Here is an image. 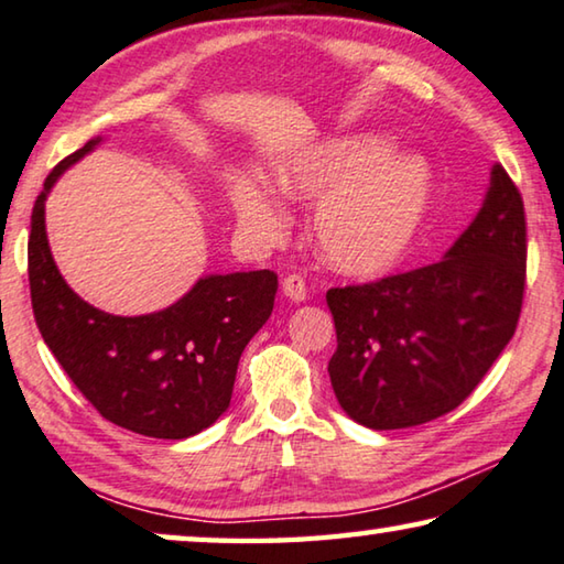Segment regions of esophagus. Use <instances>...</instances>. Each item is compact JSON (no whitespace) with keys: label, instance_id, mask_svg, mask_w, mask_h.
Here are the masks:
<instances>
[{"label":"esophagus","instance_id":"34e87169","mask_svg":"<svg viewBox=\"0 0 564 564\" xmlns=\"http://www.w3.org/2000/svg\"><path fill=\"white\" fill-rule=\"evenodd\" d=\"M282 292L288 294L290 300L294 302H305L307 300V284L305 280H302L300 274H288L282 280Z\"/></svg>","mask_w":564,"mask_h":564}]
</instances>
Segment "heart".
Returning a JSON list of instances; mask_svg holds the SVG:
<instances>
[{"label": "heart", "instance_id": "obj_1", "mask_svg": "<svg viewBox=\"0 0 564 564\" xmlns=\"http://www.w3.org/2000/svg\"><path fill=\"white\" fill-rule=\"evenodd\" d=\"M272 184L288 202H317L312 241L335 270L360 276L391 270L409 252L433 198L429 163L391 153V143L372 133L310 145L274 171ZM229 204L254 245L270 247L290 227L280 198L249 173L231 178Z\"/></svg>", "mask_w": 564, "mask_h": 564}]
</instances>
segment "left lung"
I'll return each mask as SVG.
<instances>
[{"label": "left lung", "mask_w": 564, "mask_h": 564, "mask_svg": "<svg viewBox=\"0 0 564 564\" xmlns=\"http://www.w3.org/2000/svg\"><path fill=\"white\" fill-rule=\"evenodd\" d=\"M527 274L524 204L491 166L479 214L444 259L327 290L333 391L352 421L411 429L464 403L517 330Z\"/></svg>", "instance_id": "left-lung-1"}]
</instances>
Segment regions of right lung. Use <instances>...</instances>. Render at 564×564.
Wrapping results in <instances>:
<instances>
[{
  "instance_id": "1",
  "label": "right lung",
  "mask_w": 564,
  "mask_h": 564,
  "mask_svg": "<svg viewBox=\"0 0 564 564\" xmlns=\"http://www.w3.org/2000/svg\"><path fill=\"white\" fill-rule=\"evenodd\" d=\"M100 138L59 161L32 209V310L42 340L102 419L151 438H188L229 409L247 343L272 315L270 270L206 274L171 307L120 317L93 307L50 252L45 202L55 181Z\"/></svg>"
}]
</instances>
